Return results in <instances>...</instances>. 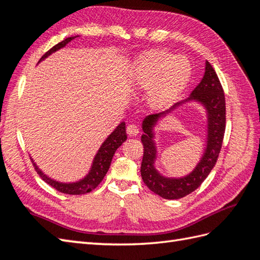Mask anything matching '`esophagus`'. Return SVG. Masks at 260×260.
<instances>
[{
  "label": "esophagus",
  "mask_w": 260,
  "mask_h": 260,
  "mask_svg": "<svg viewBox=\"0 0 260 260\" xmlns=\"http://www.w3.org/2000/svg\"><path fill=\"white\" fill-rule=\"evenodd\" d=\"M126 132H127V134L129 136H136L138 133H140V129H138V127L136 125L134 124H131L127 126V128H126Z\"/></svg>",
  "instance_id": "esophagus-1"
}]
</instances>
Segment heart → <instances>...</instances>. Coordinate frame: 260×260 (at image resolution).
Wrapping results in <instances>:
<instances>
[{"label":"heart","instance_id":"b5f03b06","mask_svg":"<svg viewBox=\"0 0 260 260\" xmlns=\"http://www.w3.org/2000/svg\"><path fill=\"white\" fill-rule=\"evenodd\" d=\"M190 64L183 56H173L165 51L144 54L133 65L131 85L148 89L147 102L154 108H161L176 98L190 77Z\"/></svg>","mask_w":260,"mask_h":260}]
</instances>
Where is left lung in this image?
Here are the masks:
<instances>
[{
	"instance_id": "left-lung-1",
	"label": "left lung",
	"mask_w": 260,
	"mask_h": 260,
	"mask_svg": "<svg viewBox=\"0 0 260 260\" xmlns=\"http://www.w3.org/2000/svg\"><path fill=\"white\" fill-rule=\"evenodd\" d=\"M202 105L208 117L207 144L204 153L196 168L182 178H167L160 174L154 166L157 148L154 143V126L178 107L187 102ZM226 123L225 95L219 78L208 61L205 65V74L201 83L194 88L188 99L174 104L167 111L153 114L144 118L142 128L144 134L141 141L144 155L141 166L143 182L155 194L165 199H178L197 189L213 170L221 148Z\"/></svg>"
}]
</instances>
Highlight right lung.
<instances>
[{"mask_svg": "<svg viewBox=\"0 0 260 260\" xmlns=\"http://www.w3.org/2000/svg\"><path fill=\"white\" fill-rule=\"evenodd\" d=\"M76 38L77 36H71V38H68L64 41L59 42L58 44L53 46L50 51L46 52L44 55L41 57L39 63L44 61V59L47 56H50L51 54L55 53L56 51L65 47L71 41H73ZM126 138H127V135H126V126H125V122H122L116 126V128L106 137V140L101 145V147L99 148L98 153H96L94 156L92 165H90L88 173L83 178L76 180V182L63 183V182H58V180H56V179H53L50 176H47L46 174L42 172L41 168L36 165V162L34 161V159L32 157H31V159H32V162H33L36 172H38L41 178L43 179L45 183L54 187L56 190L64 192V194L83 195V194H86V192L92 191L100 185V183L102 182L103 178L105 177V175L108 172V168H110V166H111L114 154H115V152L120 145H122L126 141Z\"/></svg>", "mask_w": 260, "mask_h": 260, "instance_id": "right-lung-1", "label": "right lung"}]
</instances>
